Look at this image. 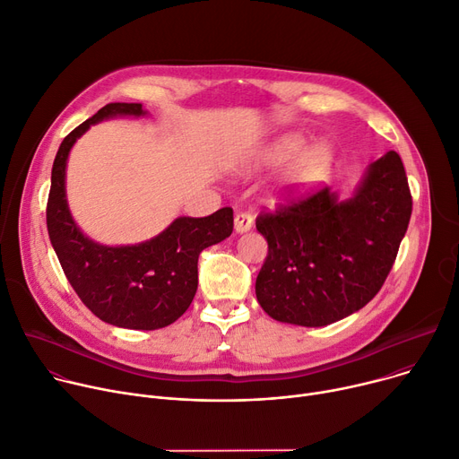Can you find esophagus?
I'll return each instance as SVG.
<instances>
[{
    "label": "esophagus",
    "instance_id": "34e87169",
    "mask_svg": "<svg viewBox=\"0 0 459 459\" xmlns=\"http://www.w3.org/2000/svg\"><path fill=\"white\" fill-rule=\"evenodd\" d=\"M251 227H253V216H251V213L249 212H238L236 216H234V230L238 234H243V232L251 230Z\"/></svg>",
    "mask_w": 459,
    "mask_h": 459
}]
</instances>
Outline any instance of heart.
<instances>
[{
  "instance_id": "b5f03b06",
  "label": "heart",
  "mask_w": 459,
  "mask_h": 459,
  "mask_svg": "<svg viewBox=\"0 0 459 459\" xmlns=\"http://www.w3.org/2000/svg\"><path fill=\"white\" fill-rule=\"evenodd\" d=\"M307 138L297 133L279 136L255 155V166L279 168L289 164L281 177V194H297L310 188L328 171L332 164V149L326 142H316L310 147Z\"/></svg>"
}]
</instances>
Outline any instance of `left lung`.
I'll return each instance as SVG.
<instances>
[{
	"label": "left lung",
	"instance_id": "left-lung-1",
	"mask_svg": "<svg viewBox=\"0 0 459 459\" xmlns=\"http://www.w3.org/2000/svg\"><path fill=\"white\" fill-rule=\"evenodd\" d=\"M411 216L401 157L385 152L352 197L330 188L260 213L267 258L256 299L274 321L325 326L363 308L382 288Z\"/></svg>",
	"mask_w": 459,
	"mask_h": 459
}]
</instances>
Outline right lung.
Instances as JSON below:
<instances>
[{
	"label": "right lung",
	"instance_id": "1",
	"mask_svg": "<svg viewBox=\"0 0 459 459\" xmlns=\"http://www.w3.org/2000/svg\"><path fill=\"white\" fill-rule=\"evenodd\" d=\"M142 103H108L82 121L60 143L51 169L48 232L66 279L101 321L157 330L188 310L197 291V260L203 249L232 234V208L206 218H177L159 236L134 246H103L75 223L66 199V166L75 142L103 119L145 116Z\"/></svg>",
	"mask_w": 459,
	"mask_h": 459
}]
</instances>
